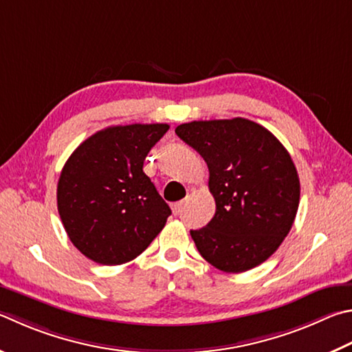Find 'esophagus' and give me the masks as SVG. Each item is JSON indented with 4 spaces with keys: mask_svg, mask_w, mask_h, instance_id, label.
Masks as SVG:
<instances>
[{
    "mask_svg": "<svg viewBox=\"0 0 352 352\" xmlns=\"http://www.w3.org/2000/svg\"><path fill=\"white\" fill-rule=\"evenodd\" d=\"M183 204H184V201H183V200H182V201H177V203L172 204V210H174V214H180V212H182Z\"/></svg>",
    "mask_w": 352,
    "mask_h": 352,
    "instance_id": "1",
    "label": "esophagus"
}]
</instances>
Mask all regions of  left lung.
Returning a JSON list of instances; mask_svg holds the SVG:
<instances>
[{"mask_svg":"<svg viewBox=\"0 0 352 352\" xmlns=\"http://www.w3.org/2000/svg\"><path fill=\"white\" fill-rule=\"evenodd\" d=\"M175 133L209 169L215 215L190 231L201 257L225 272H245L267 260L289 234L300 182L289 152L246 118L190 121Z\"/></svg>","mask_w":352,"mask_h":352,"instance_id":"1","label":"left lung"}]
</instances>
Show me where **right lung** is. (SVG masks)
<instances>
[{"mask_svg": "<svg viewBox=\"0 0 352 352\" xmlns=\"http://www.w3.org/2000/svg\"><path fill=\"white\" fill-rule=\"evenodd\" d=\"M169 124L111 126L85 140L61 170L56 204L78 251L100 265L142 254L170 215L143 172L149 151Z\"/></svg>", "mask_w": 352, "mask_h": 352, "instance_id": "1", "label": "right lung"}]
</instances>
